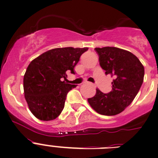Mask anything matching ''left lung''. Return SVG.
Returning a JSON list of instances; mask_svg holds the SVG:
<instances>
[{"mask_svg": "<svg viewBox=\"0 0 158 158\" xmlns=\"http://www.w3.org/2000/svg\"><path fill=\"white\" fill-rule=\"evenodd\" d=\"M99 65L106 75L114 77L112 91L103 93L96 89L88 102L98 113L105 116L119 114L132 102L138 93L144 76V68L137 57L116 47L96 48Z\"/></svg>", "mask_w": 158, "mask_h": 158, "instance_id": "left-lung-1", "label": "left lung"}]
</instances>
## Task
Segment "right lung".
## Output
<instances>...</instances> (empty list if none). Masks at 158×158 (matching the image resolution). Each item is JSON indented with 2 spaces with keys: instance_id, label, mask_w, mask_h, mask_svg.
Here are the masks:
<instances>
[{
  "instance_id": "obj_1",
  "label": "right lung",
  "mask_w": 158,
  "mask_h": 158,
  "mask_svg": "<svg viewBox=\"0 0 158 158\" xmlns=\"http://www.w3.org/2000/svg\"><path fill=\"white\" fill-rule=\"evenodd\" d=\"M88 48H57L48 50L31 62L24 76V93L29 110L44 121L55 120L65 106L67 93L76 86L67 83L66 73L74 67Z\"/></svg>"
}]
</instances>
